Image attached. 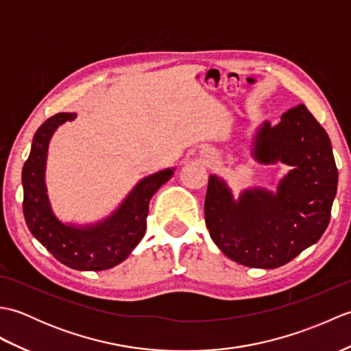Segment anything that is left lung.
I'll list each match as a JSON object with an SVG mask.
<instances>
[{"label": "left lung", "instance_id": "1", "mask_svg": "<svg viewBox=\"0 0 351 351\" xmlns=\"http://www.w3.org/2000/svg\"><path fill=\"white\" fill-rule=\"evenodd\" d=\"M252 154L261 164L291 166L276 191L247 189L237 200L217 175L208 181L205 223L213 241L235 263L278 268L315 244L330 221L338 169L330 138L300 104L278 125L264 122Z\"/></svg>", "mask_w": 351, "mask_h": 351}]
</instances>
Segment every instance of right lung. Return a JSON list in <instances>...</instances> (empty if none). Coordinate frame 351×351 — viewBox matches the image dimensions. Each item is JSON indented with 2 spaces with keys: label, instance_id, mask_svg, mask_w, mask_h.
<instances>
[{
  "label": "right lung",
  "instance_id": "right-lung-1",
  "mask_svg": "<svg viewBox=\"0 0 351 351\" xmlns=\"http://www.w3.org/2000/svg\"><path fill=\"white\" fill-rule=\"evenodd\" d=\"M75 117V113H58L36 131L32 152L22 169L24 217L29 232L62 264L81 271L108 270L128 258L145 237L149 202L155 191L170 180L175 169H164L143 178L107 219L86 226L66 225L51 208L45 167L52 134Z\"/></svg>",
  "mask_w": 351,
  "mask_h": 351
}]
</instances>
